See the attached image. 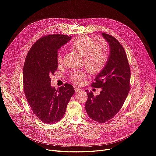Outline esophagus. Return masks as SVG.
Returning a JSON list of instances; mask_svg holds the SVG:
<instances>
[{
    "instance_id": "esophagus-1",
    "label": "esophagus",
    "mask_w": 156,
    "mask_h": 156,
    "mask_svg": "<svg viewBox=\"0 0 156 156\" xmlns=\"http://www.w3.org/2000/svg\"><path fill=\"white\" fill-rule=\"evenodd\" d=\"M74 89H75V92L76 93H80V92H81L82 91V89H80V88H78V87H75V88H74Z\"/></svg>"
}]
</instances>
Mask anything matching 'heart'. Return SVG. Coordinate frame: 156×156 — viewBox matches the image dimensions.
I'll list each match as a JSON object with an SVG mask.
<instances>
[{
    "label": "heart",
    "instance_id": "1",
    "mask_svg": "<svg viewBox=\"0 0 156 156\" xmlns=\"http://www.w3.org/2000/svg\"><path fill=\"white\" fill-rule=\"evenodd\" d=\"M70 48L83 55L85 67L90 74H98L106 67L110 58V47L108 43L103 39H96L86 35L80 36L72 40ZM57 62L62 63V54L58 52ZM86 78L83 71H78L71 73L69 78L71 82L79 85Z\"/></svg>",
    "mask_w": 156,
    "mask_h": 156
}]
</instances>
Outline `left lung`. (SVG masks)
<instances>
[{
    "mask_svg": "<svg viewBox=\"0 0 156 156\" xmlns=\"http://www.w3.org/2000/svg\"><path fill=\"white\" fill-rule=\"evenodd\" d=\"M110 46V58L104 69L92 83L101 88L98 96L88 92L85 110L92 120L105 123L112 119L122 107L130 90L131 71L123 46L113 36L102 33ZM86 92H87L86 90Z\"/></svg>",
    "mask_w": 156,
    "mask_h": 156,
    "instance_id": "8db88e82",
    "label": "left lung"
}]
</instances>
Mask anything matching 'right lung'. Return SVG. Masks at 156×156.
<instances>
[{
    "label": "right lung",
    "instance_id": "add662e5",
    "mask_svg": "<svg viewBox=\"0 0 156 156\" xmlns=\"http://www.w3.org/2000/svg\"><path fill=\"white\" fill-rule=\"evenodd\" d=\"M71 36L51 34L39 39L29 50L23 66V90L36 117L47 124H55L64 115L74 94L73 87L65 83L55 89L51 87V75L57 70L58 50Z\"/></svg>",
    "mask_w": 156,
    "mask_h": 156
}]
</instances>
